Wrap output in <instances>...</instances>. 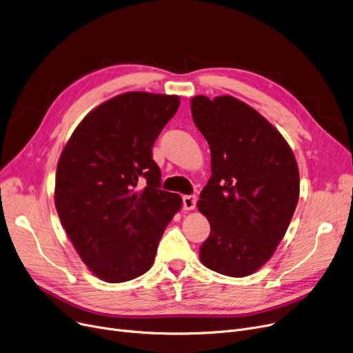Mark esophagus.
<instances>
[{
  "mask_svg": "<svg viewBox=\"0 0 353 353\" xmlns=\"http://www.w3.org/2000/svg\"><path fill=\"white\" fill-rule=\"evenodd\" d=\"M196 201L197 197L190 194V196H183V208L184 210H193L196 208Z\"/></svg>",
  "mask_w": 353,
  "mask_h": 353,
  "instance_id": "esophagus-1",
  "label": "esophagus"
}]
</instances>
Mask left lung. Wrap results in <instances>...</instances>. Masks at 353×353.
I'll list each match as a JSON object with an SVG mask.
<instances>
[{"instance_id": "obj_1", "label": "left lung", "mask_w": 353, "mask_h": 353, "mask_svg": "<svg viewBox=\"0 0 353 353\" xmlns=\"http://www.w3.org/2000/svg\"><path fill=\"white\" fill-rule=\"evenodd\" d=\"M196 127L209 143L212 176L197 209L210 223L200 262L245 277L276 252L299 200V169L279 130L232 96L192 99Z\"/></svg>"}]
</instances>
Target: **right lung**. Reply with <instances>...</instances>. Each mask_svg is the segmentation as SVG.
<instances>
[{"label":"right lung","instance_id":"right-lung-1","mask_svg":"<svg viewBox=\"0 0 353 353\" xmlns=\"http://www.w3.org/2000/svg\"><path fill=\"white\" fill-rule=\"evenodd\" d=\"M179 105V96L124 92L91 110L63 148L55 209L81 261L104 282H127L150 269L181 208L179 194L160 190L161 172L152 157Z\"/></svg>","mask_w":353,"mask_h":353}]
</instances>
